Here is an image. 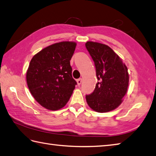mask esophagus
<instances>
[{
  "label": "esophagus",
  "instance_id": "1",
  "mask_svg": "<svg viewBox=\"0 0 156 156\" xmlns=\"http://www.w3.org/2000/svg\"><path fill=\"white\" fill-rule=\"evenodd\" d=\"M81 82H82V79L81 78H79L77 80V83L78 85H80L81 83Z\"/></svg>",
  "mask_w": 156,
  "mask_h": 156
}]
</instances>
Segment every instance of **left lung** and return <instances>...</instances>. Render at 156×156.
<instances>
[{"instance_id":"obj_1","label":"left lung","mask_w":156,"mask_h":156,"mask_svg":"<svg viewBox=\"0 0 156 156\" xmlns=\"http://www.w3.org/2000/svg\"><path fill=\"white\" fill-rule=\"evenodd\" d=\"M85 46L94 61L98 83L86 101L92 110L107 112L116 109L122 102L127 92L129 75L122 59L108 46L87 42Z\"/></svg>"}]
</instances>
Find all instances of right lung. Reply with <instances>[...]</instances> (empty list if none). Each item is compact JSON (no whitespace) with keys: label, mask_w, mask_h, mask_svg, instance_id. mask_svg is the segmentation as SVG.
<instances>
[{"label":"right lung","mask_w":156,"mask_h":156,"mask_svg":"<svg viewBox=\"0 0 156 156\" xmlns=\"http://www.w3.org/2000/svg\"><path fill=\"white\" fill-rule=\"evenodd\" d=\"M77 44L60 42L42 49L31 60L26 74L27 86L34 99L50 110L68 102L77 82L70 65Z\"/></svg>","instance_id":"1"}]
</instances>
